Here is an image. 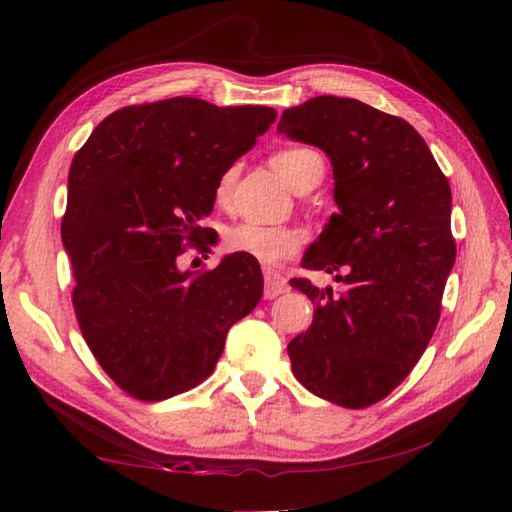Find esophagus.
I'll return each instance as SVG.
<instances>
[{"label":"esophagus","instance_id":"obj_1","mask_svg":"<svg viewBox=\"0 0 512 512\" xmlns=\"http://www.w3.org/2000/svg\"><path fill=\"white\" fill-rule=\"evenodd\" d=\"M287 289H289V284H287V280H284L280 273L264 271V298L273 300L277 296H282V293L287 291Z\"/></svg>","mask_w":512,"mask_h":512}]
</instances>
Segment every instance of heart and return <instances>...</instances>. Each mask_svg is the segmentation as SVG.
Returning <instances> with one entry per match:
<instances>
[{
    "instance_id": "1",
    "label": "heart",
    "mask_w": 512,
    "mask_h": 512,
    "mask_svg": "<svg viewBox=\"0 0 512 512\" xmlns=\"http://www.w3.org/2000/svg\"><path fill=\"white\" fill-rule=\"evenodd\" d=\"M273 169L280 173L291 189H305L309 185H318L323 178L325 164L316 151L305 146H293V149L277 151L271 158ZM235 169L221 173L214 187V203L219 207H228L232 198V185H235ZM225 248L230 253H241L257 259L259 264L277 266L289 259L302 248L300 230L289 225H264L255 221H239L230 225L225 232Z\"/></svg>"
}]
</instances>
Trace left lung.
Instances as JSON below:
<instances>
[{
	"mask_svg": "<svg viewBox=\"0 0 512 512\" xmlns=\"http://www.w3.org/2000/svg\"><path fill=\"white\" fill-rule=\"evenodd\" d=\"M277 133L327 155L339 207L302 266L336 273L341 289L291 280L314 302L311 327L287 348L293 375L363 409L402 384L438 325L456 259L452 189L409 121L357 99H309L282 112Z\"/></svg>",
	"mask_w": 512,
	"mask_h": 512,
	"instance_id": "obj_1",
	"label": "left lung"
}]
</instances>
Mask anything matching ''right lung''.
<instances>
[{
	"label": "right lung",
	"mask_w": 512,
	"mask_h": 512,
	"mask_svg": "<svg viewBox=\"0 0 512 512\" xmlns=\"http://www.w3.org/2000/svg\"><path fill=\"white\" fill-rule=\"evenodd\" d=\"M277 112L173 97L112 112L74 155L63 246L85 343L110 379L142 402L201 384L228 329L257 307L262 268L225 255L207 273L180 271L203 250L214 187L253 149Z\"/></svg>",
	"instance_id": "add662e5"
}]
</instances>
